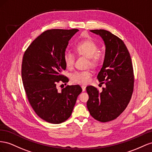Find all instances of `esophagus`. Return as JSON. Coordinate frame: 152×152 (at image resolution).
Instances as JSON below:
<instances>
[{
  "label": "esophagus",
  "instance_id": "esophagus-1",
  "mask_svg": "<svg viewBox=\"0 0 152 152\" xmlns=\"http://www.w3.org/2000/svg\"><path fill=\"white\" fill-rule=\"evenodd\" d=\"M81 88H82V90H83V92H85V90H86V86H84V85H82Z\"/></svg>",
  "mask_w": 152,
  "mask_h": 152
}]
</instances>
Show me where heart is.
Masks as SVG:
<instances>
[{
	"label": "heart",
	"mask_w": 152,
	"mask_h": 152,
	"mask_svg": "<svg viewBox=\"0 0 152 152\" xmlns=\"http://www.w3.org/2000/svg\"><path fill=\"white\" fill-rule=\"evenodd\" d=\"M98 45L92 40H86L79 42L76 46V53L88 58L89 64L92 66L98 65L101 60V54L97 53ZM76 57L74 53L66 51L64 54V61L68 69H72L75 64ZM91 72L89 71H77L71 76V80L76 83L86 84L90 81Z\"/></svg>",
	"instance_id": "heart-1"
}]
</instances>
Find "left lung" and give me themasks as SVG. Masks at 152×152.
Here are the masks:
<instances>
[{"mask_svg": "<svg viewBox=\"0 0 152 152\" xmlns=\"http://www.w3.org/2000/svg\"><path fill=\"white\" fill-rule=\"evenodd\" d=\"M100 36L105 45L102 68L97 75L101 92L93 86L86 87L87 108L93 118L101 122L116 118L131 100L134 88V72L129 52L124 41L105 30H90Z\"/></svg>", "mask_w": 152, "mask_h": 152, "instance_id": "left-lung-1", "label": "left lung"}]
</instances>
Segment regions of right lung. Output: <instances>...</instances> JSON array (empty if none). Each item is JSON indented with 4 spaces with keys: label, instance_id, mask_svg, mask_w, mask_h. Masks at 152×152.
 Segmentation results:
<instances>
[{
    "label": "right lung",
    "instance_id": "obj_1",
    "mask_svg": "<svg viewBox=\"0 0 152 152\" xmlns=\"http://www.w3.org/2000/svg\"><path fill=\"white\" fill-rule=\"evenodd\" d=\"M78 31L76 28L46 30L24 53L21 77L25 92L36 113L47 122L58 124L67 120L82 92L77 85H67L61 91L57 88L60 81H69L62 75L66 69L64 54L69 41Z\"/></svg>",
    "mask_w": 152,
    "mask_h": 152
}]
</instances>
